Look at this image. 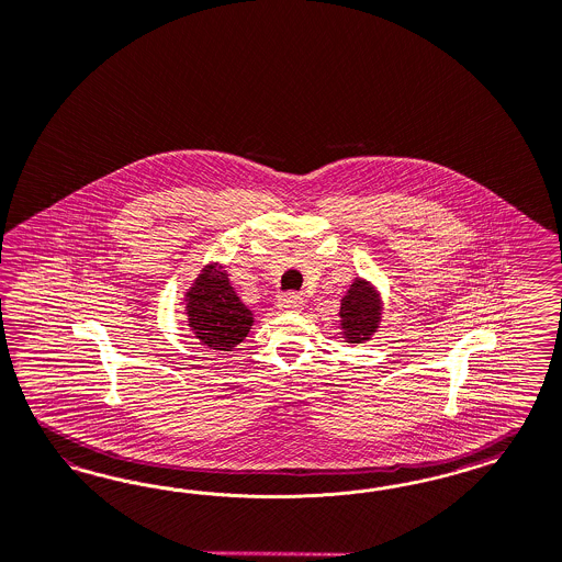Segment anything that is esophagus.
<instances>
[{
	"instance_id": "34e87169",
	"label": "esophagus",
	"mask_w": 562,
	"mask_h": 562,
	"mask_svg": "<svg viewBox=\"0 0 562 562\" xmlns=\"http://www.w3.org/2000/svg\"><path fill=\"white\" fill-rule=\"evenodd\" d=\"M278 307L284 311H299L303 307V296L296 292H286L278 299Z\"/></svg>"
}]
</instances>
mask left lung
Listing matches in <instances>:
<instances>
[{
  "instance_id": "obj_1",
  "label": "left lung",
  "mask_w": 562,
  "mask_h": 562,
  "mask_svg": "<svg viewBox=\"0 0 562 562\" xmlns=\"http://www.w3.org/2000/svg\"><path fill=\"white\" fill-rule=\"evenodd\" d=\"M342 328L352 345L368 340L369 334L378 328L380 322V299L371 291L368 282L355 280L340 305Z\"/></svg>"
}]
</instances>
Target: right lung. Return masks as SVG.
Instances as JSON below:
<instances>
[{
  "mask_svg": "<svg viewBox=\"0 0 562 562\" xmlns=\"http://www.w3.org/2000/svg\"><path fill=\"white\" fill-rule=\"evenodd\" d=\"M189 296V326L210 349L231 350L251 329L252 313L236 296L226 271L210 266Z\"/></svg>",
  "mask_w": 562,
  "mask_h": 562,
  "instance_id": "add662e5",
  "label": "right lung"
}]
</instances>
